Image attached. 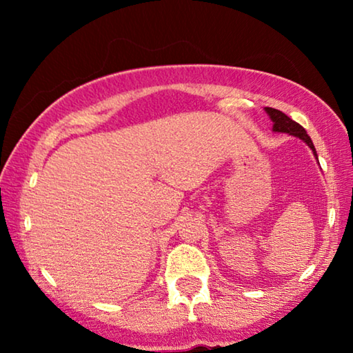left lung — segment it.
<instances>
[{
  "mask_svg": "<svg viewBox=\"0 0 353 353\" xmlns=\"http://www.w3.org/2000/svg\"><path fill=\"white\" fill-rule=\"evenodd\" d=\"M265 110H267V114L270 115V119H272V122H273V132L288 133V134H292V137L301 138L302 141L305 143L307 146L312 149L313 156L318 159L316 149H315V146H313L310 137H308L307 132H305V128H303L302 125H299L297 122H294L292 119H289L286 114H283L281 110H278V109L265 108Z\"/></svg>",
  "mask_w": 353,
  "mask_h": 353,
  "instance_id": "8db88e82",
  "label": "left lung"
}]
</instances>
